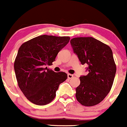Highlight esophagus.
Returning <instances> with one entry per match:
<instances>
[{
  "label": "esophagus",
  "mask_w": 127,
  "mask_h": 127,
  "mask_svg": "<svg viewBox=\"0 0 127 127\" xmlns=\"http://www.w3.org/2000/svg\"><path fill=\"white\" fill-rule=\"evenodd\" d=\"M73 75L68 73V79H71V78H73Z\"/></svg>",
  "instance_id": "obj_1"
}]
</instances>
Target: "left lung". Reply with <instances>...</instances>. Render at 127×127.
<instances>
[{"mask_svg": "<svg viewBox=\"0 0 127 127\" xmlns=\"http://www.w3.org/2000/svg\"><path fill=\"white\" fill-rule=\"evenodd\" d=\"M70 43L80 63L88 65V75L80 76L76 88L77 101L84 106L95 105L107 95L114 82L116 66L112 50L92 37H75Z\"/></svg>", "mask_w": 127, "mask_h": 127, "instance_id": "1", "label": "left lung"}]
</instances>
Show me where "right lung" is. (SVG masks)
Here are the masks:
<instances>
[{
    "mask_svg": "<svg viewBox=\"0 0 127 127\" xmlns=\"http://www.w3.org/2000/svg\"><path fill=\"white\" fill-rule=\"evenodd\" d=\"M68 36L41 35L21 45L14 63L18 86L30 102L38 105L51 102L61 83L67 79L64 72L47 69L57 54L68 43Z\"/></svg>",
    "mask_w": 127,
    "mask_h": 127,
    "instance_id": "obj_1",
    "label": "right lung"
}]
</instances>
